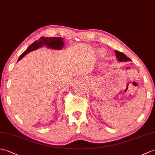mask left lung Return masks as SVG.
Instances as JSON below:
<instances>
[{"label": "left lung", "instance_id": "1", "mask_svg": "<svg viewBox=\"0 0 155 155\" xmlns=\"http://www.w3.org/2000/svg\"><path fill=\"white\" fill-rule=\"evenodd\" d=\"M115 54H116L117 56V61L119 62H128V61H131L130 59L127 57L126 55H125L123 52H120L118 51H114Z\"/></svg>", "mask_w": 155, "mask_h": 155}]
</instances>
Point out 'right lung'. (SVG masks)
<instances>
[{
    "mask_svg": "<svg viewBox=\"0 0 155 155\" xmlns=\"http://www.w3.org/2000/svg\"><path fill=\"white\" fill-rule=\"evenodd\" d=\"M64 45V38L61 37H42L38 40L35 41L29 47L26 49V51L20 56L18 61L27 55L29 52L42 47L43 46L47 47L48 48L53 49V50H61Z\"/></svg>",
    "mask_w": 155,
    "mask_h": 155,
    "instance_id": "obj_1",
    "label": "right lung"
}]
</instances>
